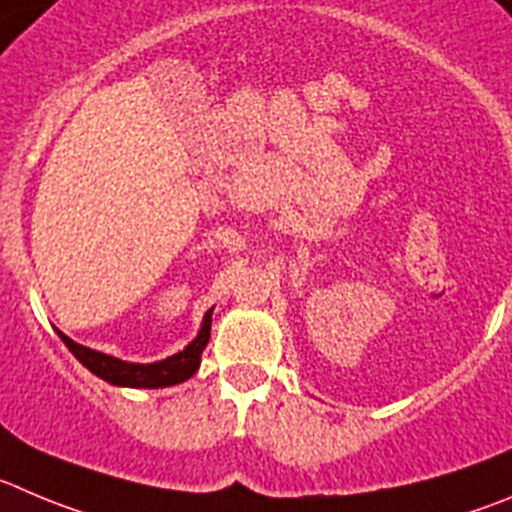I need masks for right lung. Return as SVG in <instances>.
I'll return each mask as SVG.
<instances>
[{"label":"right lung","instance_id":"1","mask_svg":"<svg viewBox=\"0 0 512 512\" xmlns=\"http://www.w3.org/2000/svg\"><path fill=\"white\" fill-rule=\"evenodd\" d=\"M209 331H212V310L204 315L199 336L184 351L176 353V356H169L166 361H159V364H128V361H118V358L105 356V353L93 351V348L80 346V343H75L65 333H57H60L65 346L73 351V356L78 358L80 364L93 371L95 376H100L103 381H108V384L136 386V389H161V386L181 384V381L197 374L199 358H202L204 346L209 341Z\"/></svg>","mask_w":512,"mask_h":512}]
</instances>
